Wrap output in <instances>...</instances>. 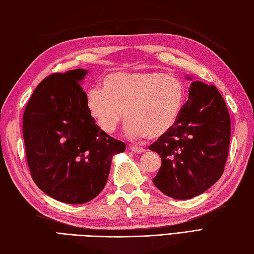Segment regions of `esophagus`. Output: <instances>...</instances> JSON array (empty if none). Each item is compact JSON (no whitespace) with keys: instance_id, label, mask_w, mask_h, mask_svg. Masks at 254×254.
Wrapping results in <instances>:
<instances>
[{"instance_id":"obj_1","label":"esophagus","mask_w":254,"mask_h":254,"mask_svg":"<svg viewBox=\"0 0 254 254\" xmlns=\"http://www.w3.org/2000/svg\"><path fill=\"white\" fill-rule=\"evenodd\" d=\"M129 150L134 152V153H139V154L145 152L143 147H140V146H137V145H130V146H129Z\"/></svg>"}]
</instances>
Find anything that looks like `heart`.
Instances as JSON below:
<instances>
[{
    "mask_svg": "<svg viewBox=\"0 0 254 254\" xmlns=\"http://www.w3.org/2000/svg\"><path fill=\"white\" fill-rule=\"evenodd\" d=\"M185 101L184 83L162 72L111 73L103 88L92 86L86 92V106L101 130L115 132L126 115L125 133L132 140L156 139L171 130Z\"/></svg>",
    "mask_w": 254,
    "mask_h": 254,
    "instance_id": "b5f03b06",
    "label": "heart"
}]
</instances>
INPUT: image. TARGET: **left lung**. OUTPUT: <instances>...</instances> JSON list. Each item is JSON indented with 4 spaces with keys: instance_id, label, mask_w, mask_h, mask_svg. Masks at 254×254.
<instances>
[{
    "instance_id": "1",
    "label": "left lung",
    "mask_w": 254,
    "mask_h": 254,
    "mask_svg": "<svg viewBox=\"0 0 254 254\" xmlns=\"http://www.w3.org/2000/svg\"><path fill=\"white\" fill-rule=\"evenodd\" d=\"M230 140L224 99L214 85L193 82L175 127L148 146L162 158L155 187L175 199L202 194L223 175Z\"/></svg>"
}]
</instances>
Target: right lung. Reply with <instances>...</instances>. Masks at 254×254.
I'll list each match as a JSON object with an SVG mask.
<instances>
[{
	"label": "right lung",
	"mask_w": 254,
	"mask_h": 254,
	"mask_svg": "<svg viewBox=\"0 0 254 254\" xmlns=\"http://www.w3.org/2000/svg\"><path fill=\"white\" fill-rule=\"evenodd\" d=\"M87 70L54 73L27 104L22 132L33 181L54 199L72 205L94 199L106 187L114 154L124 142L98 127L78 82Z\"/></svg>",
	"instance_id": "obj_1"
}]
</instances>
